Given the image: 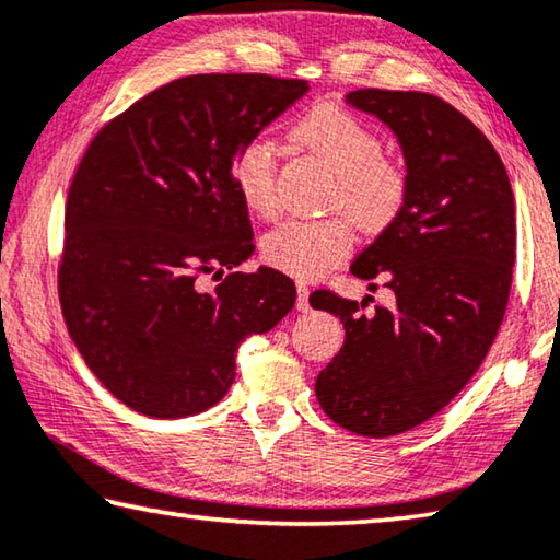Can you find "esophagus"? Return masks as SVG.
<instances>
[{"label": "esophagus", "mask_w": 560, "mask_h": 560, "mask_svg": "<svg viewBox=\"0 0 560 560\" xmlns=\"http://www.w3.org/2000/svg\"><path fill=\"white\" fill-rule=\"evenodd\" d=\"M296 291H299V296H296V308H299V312H312V304H308V287H306V283H299Z\"/></svg>", "instance_id": "34e87169"}]
</instances>
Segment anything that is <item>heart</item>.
Wrapping results in <instances>:
<instances>
[{
  "instance_id": "obj_1",
  "label": "heart",
  "mask_w": 560,
  "mask_h": 560,
  "mask_svg": "<svg viewBox=\"0 0 560 560\" xmlns=\"http://www.w3.org/2000/svg\"><path fill=\"white\" fill-rule=\"evenodd\" d=\"M294 139L334 172L326 207L339 209L363 232L392 224L406 199V172L384 156V144L369 124L341 106L322 104L299 119ZM234 184L254 214L271 219L279 211L277 152L266 139H252L234 156ZM353 242L351 224L341 217L291 219L266 234L264 256L277 269L299 279L334 269Z\"/></svg>"
}]
</instances>
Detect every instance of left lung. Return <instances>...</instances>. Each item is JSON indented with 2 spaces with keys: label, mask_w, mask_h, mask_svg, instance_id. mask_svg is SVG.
<instances>
[{
  "label": "left lung",
  "mask_w": 560,
  "mask_h": 560,
  "mask_svg": "<svg viewBox=\"0 0 560 560\" xmlns=\"http://www.w3.org/2000/svg\"><path fill=\"white\" fill-rule=\"evenodd\" d=\"M346 104L394 131L406 199L351 264L353 277L384 279L392 304L363 314L366 299H308L346 331L316 398L343 429L384 439L439 413L486 359L509 304L516 203L491 141L439 96L359 89Z\"/></svg>",
  "instance_id": "left-lung-1"
}]
</instances>
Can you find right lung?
<instances>
[{"mask_svg": "<svg viewBox=\"0 0 560 560\" xmlns=\"http://www.w3.org/2000/svg\"><path fill=\"white\" fill-rule=\"evenodd\" d=\"M308 92L301 79L194 74L147 94L94 137L67 199L59 299L89 371L152 419L226 396L236 349L296 301L287 273L234 271L254 254L234 156Z\"/></svg>", "mask_w": 560, "mask_h": 560, "instance_id": "right-lung-1", "label": "right lung"}]
</instances>
